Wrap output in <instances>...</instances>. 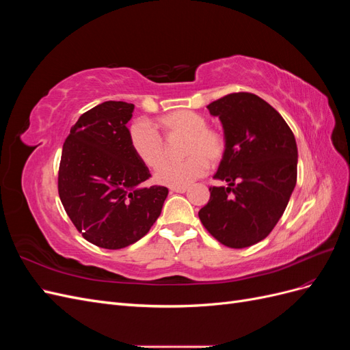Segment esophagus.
<instances>
[{"label": "esophagus", "mask_w": 350, "mask_h": 350, "mask_svg": "<svg viewBox=\"0 0 350 350\" xmlns=\"http://www.w3.org/2000/svg\"><path fill=\"white\" fill-rule=\"evenodd\" d=\"M187 187H171V193H185Z\"/></svg>", "instance_id": "esophagus-1"}]
</instances>
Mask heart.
<instances>
[{"mask_svg":"<svg viewBox=\"0 0 350 350\" xmlns=\"http://www.w3.org/2000/svg\"><path fill=\"white\" fill-rule=\"evenodd\" d=\"M157 129L165 139L183 136L180 152L186 159L181 163H170L156 172V181L167 187H185L206 175L208 165L216 166L226 153V139L219 130L207 126L203 115L193 111H174L159 116ZM131 150L150 169H157L165 160L167 151L162 137L152 126L137 121L129 129Z\"/></svg>","mask_w":350,"mask_h":350,"instance_id":"obj_1","label":"heart"}]
</instances>
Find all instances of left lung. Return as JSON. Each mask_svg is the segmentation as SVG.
<instances>
[{"label": "left lung", "mask_w": 350, "mask_h": 350, "mask_svg": "<svg viewBox=\"0 0 350 350\" xmlns=\"http://www.w3.org/2000/svg\"><path fill=\"white\" fill-rule=\"evenodd\" d=\"M208 112L224 125L226 153L198 211L208 234L229 248H247L266 238L289 203L298 174L292 130L266 100L248 92L211 102Z\"/></svg>", "instance_id": "obj_1"}]
</instances>
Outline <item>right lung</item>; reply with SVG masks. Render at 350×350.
Wrapping results in <instances>:
<instances>
[{"instance_id": "right-lung-1", "label": "right lung", "mask_w": 350, "mask_h": 350, "mask_svg": "<svg viewBox=\"0 0 350 350\" xmlns=\"http://www.w3.org/2000/svg\"><path fill=\"white\" fill-rule=\"evenodd\" d=\"M133 103L108 100L84 112L62 146L58 194L81 237L120 250L150 230L167 188H139L152 175L131 150L126 122Z\"/></svg>"}]
</instances>
